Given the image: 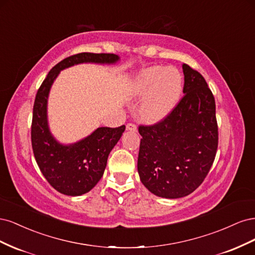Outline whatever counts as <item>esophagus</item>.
<instances>
[{
	"mask_svg": "<svg viewBox=\"0 0 255 255\" xmlns=\"http://www.w3.org/2000/svg\"><path fill=\"white\" fill-rule=\"evenodd\" d=\"M127 129L130 130V132H137V127L134 125V123H128Z\"/></svg>",
	"mask_w": 255,
	"mask_h": 255,
	"instance_id": "obj_1",
	"label": "esophagus"
}]
</instances>
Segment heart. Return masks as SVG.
Instances as JSON below:
<instances>
[{
    "label": "heart",
    "mask_w": 255,
    "mask_h": 255,
    "mask_svg": "<svg viewBox=\"0 0 255 255\" xmlns=\"http://www.w3.org/2000/svg\"><path fill=\"white\" fill-rule=\"evenodd\" d=\"M182 89V75L174 67L146 68L130 85L133 96L144 98L139 116L148 123H155L167 117L179 102Z\"/></svg>",
    "instance_id": "obj_1"
}]
</instances>
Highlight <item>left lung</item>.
<instances>
[{
    "label": "left lung",
    "instance_id": "1",
    "mask_svg": "<svg viewBox=\"0 0 255 255\" xmlns=\"http://www.w3.org/2000/svg\"><path fill=\"white\" fill-rule=\"evenodd\" d=\"M184 96L167 117L140 125L137 169L152 194L176 199L202 184L218 148V125L212 90L203 76L183 64Z\"/></svg>",
    "mask_w": 255,
    "mask_h": 255
}]
</instances>
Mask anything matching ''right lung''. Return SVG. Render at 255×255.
<instances>
[{
  "mask_svg": "<svg viewBox=\"0 0 255 255\" xmlns=\"http://www.w3.org/2000/svg\"><path fill=\"white\" fill-rule=\"evenodd\" d=\"M118 55L111 53H79L54 66L37 91L33 107L32 146L40 171L53 188L67 196H81L94 188L101 179L112 149L125 132L119 128H99L85 139L64 145L51 135L47 119L49 91L59 71L82 63L114 64Z\"/></svg>",
  "mask_w": 255,
  "mask_h": 255,
  "instance_id": "1",
  "label": "right lung"
}]
</instances>
